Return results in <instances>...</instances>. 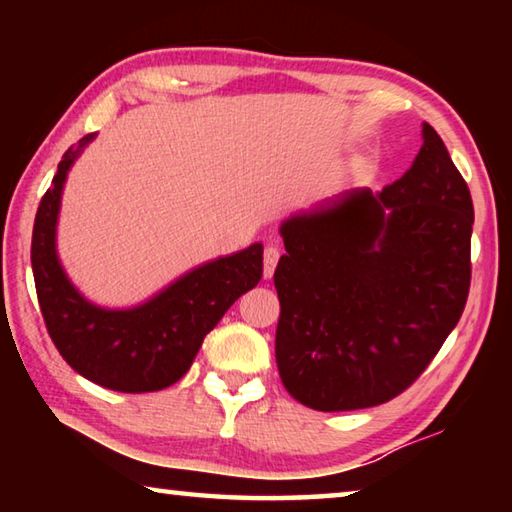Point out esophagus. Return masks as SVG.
<instances>
[{
    "instance_id": "34e87169",
    "label": "esophagus",
    "mask_w": 512,
    "mask_h": 512,
    "mask_svg": "<svg viewBox=\"0 0 512 512\" xmlns=\"http://www.w3.org/2000/svg\"><path fill=\"white\" fill-rule=\"evenodd\" d=\"M277 259H280V248L273 246V244L266 246V250H264V277L273 275Z\"/></svg>"
}]
</instances>
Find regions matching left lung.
Wrapping results in <instances>:
<instances>
[{
  "label": "left lung",
  "mask_w": 512,
  "mask_h": 512,
  "mask_svg": "<svg viewBox=\"0 0 512 512\" xmlns=\"http://www.w3.org/2000/svg\"><path fill=\"white\" fill-rule=\"evenodd\" d=\"M422 137L411 169L379 194L350 189L282 223L275 361L284 388L309 409L393 400L463 314L472 196L440 135L424 124Z\"/></svg>",
  "instance_id": "8db88e82"
}]
</instances>
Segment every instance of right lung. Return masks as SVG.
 <instances>
[{
  "label": "right lung",
  "instance_id": "add662e5",
  "mask_svg": "<svg viewBox=\"0 0 512 512\" xmlns=\"http://www.w3.org/2000/svg\"><path fill=\"white\" fill-rule=\"evenodd\" d=\"M92 140L94 133L65 151L33 223L31 266L40 311L60 357L85 379L119 393L162 391L189 370L205 334L232 302L262 280L264 246L198 266L140 307L92 305L67 280L56 255L67 171Z\"/></svg>",
  "mask_w": 512,
  "mask_h": 512
}]
</instances>
